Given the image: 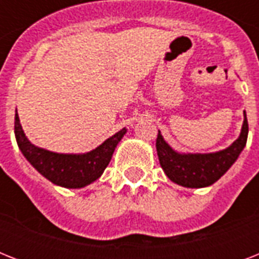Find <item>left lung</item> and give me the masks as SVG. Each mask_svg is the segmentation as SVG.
<instances>
[{
  "label": "left lung",
  "instance_id": "8db88e82",
  "mask_svg": "<svg viewBox=\"0 0 259 259\" xmlns=\"http://www.w3.org/2000/svg\"><path fill=\"white\" fill-rule=\"evenodd\" d=\"M249 123L245 121L241 136L227 149L208 154H179L170 148L158 132L156 148L161 168L176 184L188 188H201L213 184L225 175L238 158L247 141Z\"/></svg>",
  "mask_w": 259,
  "mask_h": 259
}]
</instances>
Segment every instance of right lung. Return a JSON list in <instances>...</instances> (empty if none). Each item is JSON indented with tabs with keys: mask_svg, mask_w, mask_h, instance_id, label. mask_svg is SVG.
<instances>
[{
	"mask_svg": "<svg viewBox=\"0 0 259 259\" xmlns=\"http://www.w3.org/2000/svg\"><path fill=\"white\" fill-rule=\"evenodd\" d=\"M125 133V129L119 130L90 153L59 154L32 145L22 132L17 113L14 117L17 145L26 160L54 184L67 188H82L97 180L109 165L114 149Z\"/></svg>",
	"mask_w": 259,
	"mask_h": 259,
	"instance_id": "1",
	"label": "right lung"
}]
</instances>
